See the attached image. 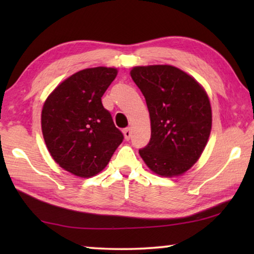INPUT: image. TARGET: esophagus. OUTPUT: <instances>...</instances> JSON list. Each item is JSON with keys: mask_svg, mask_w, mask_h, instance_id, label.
Masks as SVG:
<instances>
[{"mask_svg": "<svg viewBox=\"0 0 254 254\" xmlns=\"http://www.w3.org/2000/svg\"><path fill=\"white\" fill-rule=\"evenodd\" d=\"M123 134H124V137H126V140H127H127H130L131 134H132V132H131V128H130V127L126 128V130L123 131Z\"/></svg>", "mask_w": 254, "mask_h": 254, "instance_id": "34e87169", "label": "esophagus"}]
</instances>
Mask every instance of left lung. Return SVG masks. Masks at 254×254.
<instances>
[{"instance_id":"1","label":"left lung","mask_w":254,"mask_h":254,"mask_svg":"<svg viewBox=\"0 0 254 254\" xmlns=\"http://www.w3.org/2000/svg\"><path fill=\"white\" fill-rule=\"evenodd\" d=\"M131 77L147 102L151 137L139 150L150 169L179 176L198 160L212 128L208 96L197 81L169 65L139 66Z\"/></svg>"}]
</instances>
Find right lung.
<instances>
[{"instance_id":"obj_1","label":"right lung","mask_w":254,"mask_h":254,"mask_svg":"<svg viewBox=\"0 0 254 254\" xmlns=\"http://www.w3.org/2000/svg\"><path fill=\"white\" fill-rule=\"evenodd\" d=\"M117 75L107 67L80 70L58 85L42 107V134L51 157L78 177L104 169L124 139L102 104Z\"/></svg>"}]
</instances>
